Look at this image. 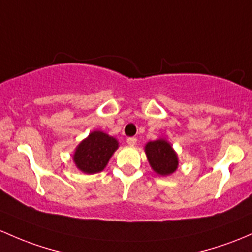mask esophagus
<instances>
[{
    "label": "esophagus",
    "mask_w": 252,
    "mask_h": 252,
    "mask_svg": "<svg viewBox=\"0 0 252 252\" xmlns=\"http://www.w3.org/2000/svg\"><path fill=\"white\" fill-rule=\"evenodd\" d=\"M127 144L128 145H132V147H133V145H136V143H137V138L136 137H129V138H127Z\"/></svg>",
    "instance_id": "34e87169"
}]
</instances>
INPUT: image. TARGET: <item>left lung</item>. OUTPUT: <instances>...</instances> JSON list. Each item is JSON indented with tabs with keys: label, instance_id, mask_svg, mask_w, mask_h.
<instances>
[{
	"label": "left lung",
	"instance_id": "left-lung-1",
	"mask_svg": "<svg viewBox=\"0 0 252 252\" xmlns=\"http://www.w3.org/2000/svg\"><path fill=\"white\" fill-rule=\"evenodd\" d=\"M149 163L158 174L168 175L178 168V158L169 143L158 139L149 142L145 147Z\"/></svg>",
	"mask_w": 252,
	"mask_h": 252
}]
</instances>
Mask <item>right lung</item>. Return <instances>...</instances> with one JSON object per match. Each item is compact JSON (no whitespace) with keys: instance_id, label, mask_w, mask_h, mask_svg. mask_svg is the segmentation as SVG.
<instances>
[{"instance_id":"right-lung-1","label":"right lung","mask_w":252,"mask_h":252,"mask_svg":"<svg viewBox=\"0 0 252 252\" xmlns=\"http://www.w3.org/2000/svg\"><path fill=\"white\" fill-rule=\"evenodd\" d=\"M118 149V140L101 131H94L83 140L74 154L75 164L80 170L94 174L104 169Z\"/></svg>"}]
</instances>
